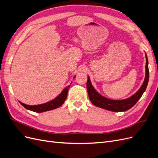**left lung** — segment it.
<instances>
[{"instance_id": "8db88e82", "label": "left lung", "mask_w": 158, "mask_h": 158, "mask_svg": "<svg viewBox=\"0 0 158 158\" xmlns=\"http://www.w3.org/2000/svg\"><path fill=\"white\" fill-rule=\"evenodd\" d=\"M146 76L144 82H143L140 88L137 91V92L132 95L131 97L123 100H113L105 98L101 94H99L97 91L94 89L93 85L91 84L90 79L88 76L87 81V90L88 96L94 106L105 109L108 111L114 112L125 111L132 107L136 102L142 97L147 88L148 80H149V69H148V60L147 55H146Z\"/></svg>"}]
</instances>
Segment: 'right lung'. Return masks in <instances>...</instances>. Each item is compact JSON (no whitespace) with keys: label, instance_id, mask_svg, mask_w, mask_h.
<instances>
[{"label":"right lung","instance_id":"add662e5","mask_svg":"<svg viewBox=\"0 0 158 158\" xmlns=\"http://www.w3.org/2000/svg\"><path fill=\"white\" fill-rule=\"evenodd\" d=\"M74 78H75V76ZM70 86V85H68L67 87L65 88L56 98L44 104L37 105V106H29V105L24 104L20 102H20L22 106L24 107L26 109H29L30 111H34L36 113H42V112H45L47 111H50V110H52V109L59 107L64 103V102H65V100L66 99V97H67V94H68Z\"/></svg>","mask_w":158,"mask_h":158}]
</instances>
